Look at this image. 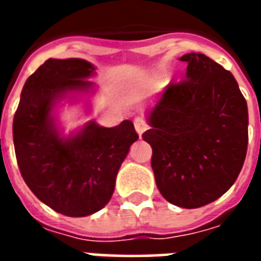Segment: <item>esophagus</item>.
Instances as JSON below:
<instances>
[{"label": "esophagus", "mask_w": 261, "mask_h": 261, "mask_svg": "<svg viewBox=\"0 0 261 261\" xmlns=\"http://www.w3.org/2000/svg\"><path fill=\"white\" fill-rule=\"evenodd\" d=\"M134 127H136V131L138 133V136L140 137L142 136V133H144V131L148 130L147 121L142 119V117H137V119L134 120Z\"/></svg>", "instance_id": "obj_1"}]
</instances>
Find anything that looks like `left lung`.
<instances>
[{
	"mask_svg": "<svg viewBox=\"0 0 261 261\" xmlns=\"http://www.w3.org/2000/svg\"><path fill=\"white\" fill-rule=\"evenodd\" d=\"M186 80L170 84L148 113L155 181L166 201L198 208L235 183L247 151V105L229 71L201 53L180 57Z\"/></svg>",
	"mask_w": 261,
	"mask_h": 261,
	"instance_id": "left-lung-1",
	"label": "left lung"
}]
</instances>
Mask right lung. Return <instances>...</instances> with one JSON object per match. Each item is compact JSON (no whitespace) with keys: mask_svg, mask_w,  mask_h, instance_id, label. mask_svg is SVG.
Segmentation results:
<instances>
[{"mask_svg":"<svg viewBox=\"0 0 261 261\" xmlns=\"http://www.w3.org/2000/svg\"><path fill=\"white\" fill-rule=\"evenodd\" d=\"M95 67L85 60L48 59L26 80L14 116V145L20 175L32 193L67 217H86L112 198L116 176L138 140L124 120L106 128L89 121L74 136L61 137L54 106L68 92H88Z\"/></svg>","mask_w":261,"mask_h":261,"instance_id":"1","label":"right lung"}]
</instances>
